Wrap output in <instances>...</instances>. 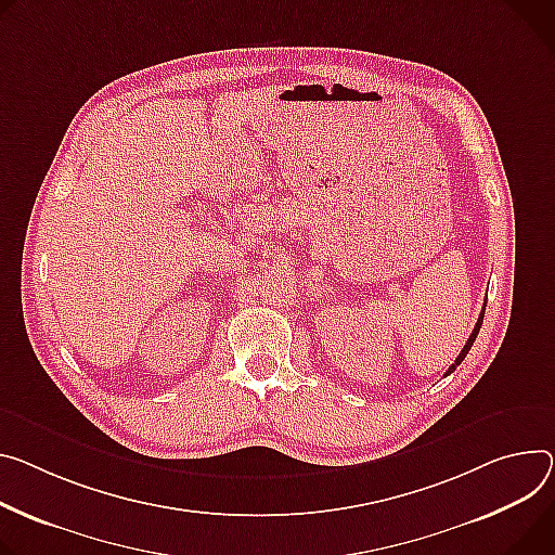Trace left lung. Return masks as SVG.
<instances>
[{"label": "left lung", "mask_w": 555, "mask_h": 555, "mask_svg": "<svg viewBox=\"0 0 555 555\" xmlns=\"http://www.w3.org/2000/svg\"><path fill=\"white\" fill-rule=\"evenodd\" d=\"M482 317H485V312H480V317H478V323H476V327H474V332H472V336L467 338V345L461 349V354H459V359L451 363V367L444 372V376H449L453 370H456L463 361H465V357L469 354V349H472V345H474V340H476V336H478V332H480V325H482Z\"/></svg>", "instance_id": "1"}]
</instances>
